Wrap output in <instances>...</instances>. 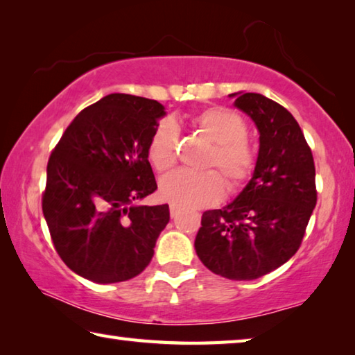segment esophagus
<instances>
[{"mask_svg": "<svg viewBox=\"0 0 355 355\" xmlns=\"http://www.w3.org/2000/svg\"><path fill=\"white\" fill-rule=\"evenodd\" d=\"M178 214H180V208L175 207V205H171V216H172V218H177Z\"/></svg>", "mask_w": 355, "mask_h": 355, "instance_id": "obj_1", "label": "esophagus"}]
</instances>
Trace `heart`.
<instances>
[{"label":"heart","instance_id":"obj_1","mask_svg":"<svg viewBox=\"0 0 355 355\" xmlns=\"http://www.w3.org/2000/svg\"><path fill=\"white\" fill-rule=\"evenodd\" d=\"M191 125L197 133L213 142L203 167L219 170L232 194L243 191L254 177L258 163L257 148L248 139V122L235 111L211 106L192 116ZM178 146L177 123L172 119L159 120L147 142V158L156 172L163 173L175 166ZM218 173L175 171L161 180L159 194L166 202L182 208L214 205L225 192L224 178Z\"/></svg>","mask_w":355,"mask_h":355}]
</instances>
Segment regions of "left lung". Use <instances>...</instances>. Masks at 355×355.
I'll return each instance as SVG.
<instances>
[{"mask_svg":"<svg viewBox=\"0 0 355 355\" xmlns=\"http://www.w3.org/2000/svg\"><path fill=\"white\" fill-rule=\"evenodd\" d=\"M235 95V106L260 131L257 169L230 205L203 213L194 245L211 272L254 280L286 263L302 244L316 207V173L311 148L286 107L261 94Z\"/></svg>","mask_w":355,"mask_h":355,"instance_id":"left-lung-1","label":"left lung"}]
</instances>
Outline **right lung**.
<instances>
[{
	"label": "right lung",
	"mask_w": 355,
	"mask_h": 355,
	"mask_svg": "<svg viewBox=\"0 0 355 355\" xmlns=\"http://www.w3.org/2000/svg\"><path fill=\"white\" fill-rule=\"evenodd\" d=\"M164 106L111 94L84 107L64 131L42 194L53 245L81 277L116 284L147 268L169 205H133L156 191L147 142Z\"/></svg>",
	"instance_id": "right-lung-1"
}]
</instances>
